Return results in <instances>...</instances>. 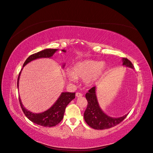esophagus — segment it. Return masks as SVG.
<instances>
[{"label":"esophagus","mask_w":153,"mask_h":153,"mask_svg":"<svg viewBox=\"0 0 153 153\" xmlns=\"http://www.w3.org/2000/svg\"><path fill=\"white\" fill-rule=\"evenodd\" d=\"M76 96L77 97H82L83 96V94H82L81 93H79V92H77L76 93Z\"/></svg>","instance_id":"1"}]
</instances>
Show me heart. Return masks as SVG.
Here are the masks:
<instances>
[{
  "instance_id": "b5f03b06",
  "label": "heart",
  "mask_w": 153,
  "mask_h": 153,
  "mask_svg": "<svg viewBox=\"0 0 153 153\" xmlns=\"http://www.w3.org/2000/svg\"><path fill=\"white\" fill-rule=\"evenodd\" d=\"M105 68V64L100 61L85 60L77 62L71 68V71H66L65 75L71 82L76 78L83 79L86 85L92 86L98 82Z\"/></svg>"
}]
</instances>
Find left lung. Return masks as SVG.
Segmentation results:
<instances>
[{"instance_id": "obj_1", "label": "left lung", "mask_w": 153, "mask_h": 153, "mask_svg": "<svg viewBox=\"0 0 153 153\" xmlns=\"http://www.w3.org/2000/svg\"><path fill=\"white\" fill-rule=\"evenodd\" d=\"M123 65L134 68L132 63L127 58H122ZM87 100V106L84 112V119L91 128L95 129H108L118 125L124 120L128 114L119 118H112L104 112L100 108L96 95V87L89 90L85 95Z\"/></svg>"}]
</instances>
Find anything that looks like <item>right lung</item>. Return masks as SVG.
I'll return each mask as SVG.
<instances>
[{"instance_id":"1","label":"right lung","mask_w":153,"mask_h":153,"mask_svg":"<svg viewBox=\"0 0 153 153\" xmlns=\"http://www.w3.org/2000/svg\"><path fill=\"white\" fill-rule=\"evenodd\" d=\"M57 51L58 49L47 48V49H45L40 52H38V53L31 54V56H29L26 59V60L25 61L24 65H23V67H24L25 65L28 64L29 62H30L32 60L38 59V58H51ZM62 51L64 52V53H66V51L65 50H62ZM64 66V64L63 65V68ZM21 71L19 72L18 77V88L19 85V76H20ZM75 95H76V93H62L59 97V98L57 99L56 101L55 102V103L50 108H48L47 110L43 112L38 114L31 112L27 110L26 108H25L24 105H22V102L21 101L20 97H19V104H20L22 111L24 112L25 116H26L30 121L36 123V124L44 127H53L58 124V123L62 121V120L63 119L65 109H66L68 104H69L74 99H75Z\"/></svg>"}]
</instances>
